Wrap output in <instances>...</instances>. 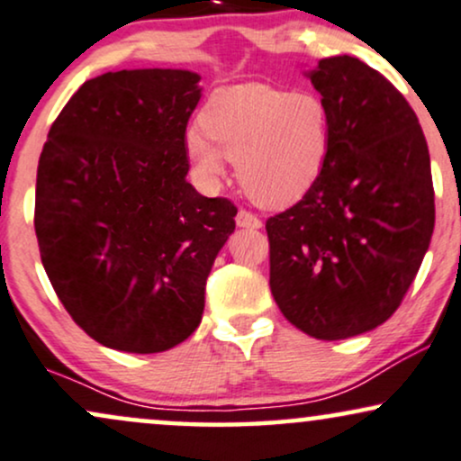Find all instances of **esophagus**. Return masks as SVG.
<instances>
[{
  "label": "esophagus",
  "mask_w": 461,
  "mask_h": 461,
  "mask_svg": "<svg viewBox=\"0 0 461 461\" xmlns=\"http://www.w3.org/2000/svg\"><path fill=\"white\" fill-rule=\"evenodd\" d=\"M237 226H241V229H260L263 226V221H260L258 215H254L252 212H246V209H240V213H237Z\"/></svg>",
  "instance_id": "34e87169"
}]
</instances>
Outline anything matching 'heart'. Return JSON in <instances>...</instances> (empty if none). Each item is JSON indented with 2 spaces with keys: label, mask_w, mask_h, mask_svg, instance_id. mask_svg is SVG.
<instances>
[{
  "label": "heart",
  "mask_w": 461,
  "mask_h": 461,
  "mask_svg": "<svg viewBox=\"0 0 461 461\" xmlns=\"http://www.w3.org/2000/svg\"><path fill=\"white\" fill-rule=\"evenodd\" d=\"M187 151L204 179L224 177L235 160L246 194L263 207H288L314 187L329 151V113L312 94L265 83L221 87L198 113Z\"/></svg>",
  "instance_id": "heart-1"
}]
</instances>
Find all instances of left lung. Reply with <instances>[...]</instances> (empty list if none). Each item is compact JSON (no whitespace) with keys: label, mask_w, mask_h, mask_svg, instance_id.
I'll return each instance as SVG.
<instances>
[{"label":"left lung","mask_w":461,"mask_h":461,"mask_svg":"<svg viewBox=\"0 0 461 461\" xmlns=\"http://www.w3.org/2000/svg\"><path fill=\"white\" fill-rule=\"evenodd\" d=\"M308 77L329 151L308 194L267 220L269 286L288 322L331 342L400 308L434 232V185L419 119L383 74L339 55Z\"/></svg>","instance_id":"left-lung-1"}]
</instances>
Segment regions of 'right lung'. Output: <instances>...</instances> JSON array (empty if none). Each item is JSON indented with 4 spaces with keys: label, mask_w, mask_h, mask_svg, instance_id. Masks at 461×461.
<instances>
[{
    "label": "right lung",
    "mask_w": 461,
    "mask_h": 461,
    "mask_svg": "<svg viewBox=\"0 0 461 461\" xmlns=\"http://www.w3.org/2000/svg\"><path fill=\"white\" fill-rule=\"evenodd\" d=\"M198 81L162 68L85 81L40 153V258L72 321L106 348L149 355L190 338L235 230V204L185 181Z\"/></svg>",
    "instance_id": "1"
}]
</instances>
